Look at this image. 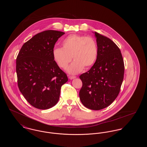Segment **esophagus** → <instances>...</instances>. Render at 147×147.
<instances>
[{"label": "esophagus", "instance_id": "1", "mask_svg": "<svg viewBox=\"0 0 147 147\" xmlns=\"http://www.w3.org/2000/svg\"><path fill=\"white\" fill-rule=\"evenodd\" d=\"M76 78V76H69V79H73Z\"/></svg>", "mask_w": 147, "mask_h": 147}]
</instances>
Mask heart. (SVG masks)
Returning <instances> with one entry per match:
<instances>
[{
  "instance_id": "obj_1",
  "label": "heart",
  "mask_w": 147,
  "mask_h": 147,
  "mask_svg": "<svg viewBox=\"0 0 147 147\" xmlns=\"http://www.w3.org/2000/svg\"><path fill=\"white\" fill-rule=\"evenodd\" d=\"M62 48H55L52 55L58 66L66 69L72 60L68 72L76 74L83 69H88L95 62L98 57V46L96 41L91 37L72 34L64 38Z\"/></svg>"
}]
</instances>
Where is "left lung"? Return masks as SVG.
I'll list each match as a JSON object with an SVG mask.
<instances>
[{
    "instance_id": "8db88e82",
    "label": "left lung",
    "mask_w": 147,
    "mask_h": 147,
    "mask_svg": "<svg viewBox=\"0 0 147 147\" xmlns=\"http://www.w3.org/2000/svg\"><path fill=\"white\" fill-rule=\"evenodd\" d=\"M98 54L90 69L80 76L79 98L88 109L99 110L116 98L123 80L125 65L121 51L111 39L95 32Z\"/></svg>"
}]
</instances>
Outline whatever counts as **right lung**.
Masks as SVG:
<instances>
[{
  "mask_svg": "<svg viewBox=\"0 0 147 147\" xmlns=\"http://www.w3.org/2000/svg\"><path fill=\"white\" fill-rule=\"evenodd\" d=\"M64 34L56 30L40 32L23 45L17 56L19 89L35 108L46 110L56 105L61 86L68 81L52 55L56 42Z\"/></svg>",
  "mask_w": 147,
  "mask_h": 147,
  "instance_id": "1",
  "label": "right lung"
}]
</instances>
